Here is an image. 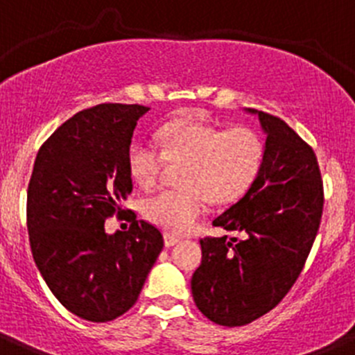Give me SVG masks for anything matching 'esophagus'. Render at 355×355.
Returning <instances> with one entry per match:
<instances>
[{"instance_id": "1", "label": "esophagus", "mask_w": 355, "mask_h": 355, "mask_svg": "<svg viewBox=\"0 0 355 355\" xmlns=\"http://www.w3.org/2000/svg\"><path fill=\"white\" fill-rule=\"evenodd\" d=\"M163 241H165V247H172L180 241V236H175V234L172 233H165L163 234Z\"/></svg>"}]
</instances>
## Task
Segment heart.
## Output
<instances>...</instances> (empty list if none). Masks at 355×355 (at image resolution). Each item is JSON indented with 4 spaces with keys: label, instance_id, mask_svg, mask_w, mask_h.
Listing matches in <instances>:
<instances>
[{
    "label": "heart",
    "instance_id": "b5f03b06",
    "mask_svg": "<svg viewBox=\"0 0 355 355\" xmlns=\"http://www.w3.org/2000/svg\"><path fill=\"white\" fill-rule=\"evenodd\" d=\"M155 146L137 142L126 158L128 174L140 188L155 187L163 159L184 163L183 190H162L147 197L144 216L167 233H187L199 220L206 199L233 205L249 192L265 162V142L250 128H224L178 119L156 133Z\"/></svg>",
    "mask_w": 355,
    "mask_h": 355
}]
</instances>
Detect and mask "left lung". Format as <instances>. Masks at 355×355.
Listing matches in <instances>:
<instances>
[{
	"instance_id": "left-lung-1",
	"label": "left lung",
	"mask_w": 355,
	"mask_h": 355,
	"mask_svg": "<svg viewBox=\"0 0 355 355\" xmlns=\"http://www.w3.org/2000/svg\"><path fill=\"white\" fill-rule=\"evenodd\" d=\"M258 115L265 162L249 192L213 220L240 238H202V261L192 275L199 311L238 327L274 309L300 275L324 211V183L315 150L286 122Z\"/></svg>"
}]
</instances>
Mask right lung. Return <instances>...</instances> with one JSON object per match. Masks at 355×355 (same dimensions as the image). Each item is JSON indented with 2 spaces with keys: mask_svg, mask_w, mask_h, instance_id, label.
Listing matches in <instances>:
<instances>
[{
  "mask_svg": "<svg viewBox=\"0 0 355 355\" xmlns=\"http://www.w3.org/2000/svg\"><path fill=\"white\" fill-rule=\"evenodd\" d=\"M149 108L103 103L65 121L37 153L26 224L35 265L58 302L89 322H110L139 299L163 249L153 224L131 213L126 233L106 234L133 190L126 158Z\"/></svg>",
  "mask_w": 355,
  "mask_h": 355,
  "instance_id": "right-lung-1",
  "label": "right lung"
}]
</instances>
